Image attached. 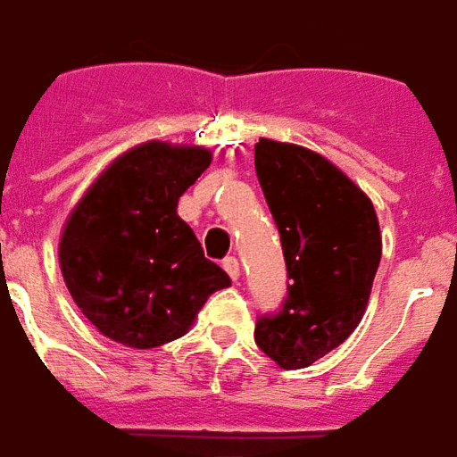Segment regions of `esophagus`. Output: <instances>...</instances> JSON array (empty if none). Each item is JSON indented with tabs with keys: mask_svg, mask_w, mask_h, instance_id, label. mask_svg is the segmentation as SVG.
<instances>
[{
	"mask_svg": "<svg viewBox=\"0 0 457 457\" xmlns=\"http://www.w3.org/2000/svg\"><path fill=\"white\" fill-rule=\"evenodd\" d=\"M221 265H224L226 274H228V277H231L233 281L241 277V265H238V260H236V257H226Z\"/></svg>",
	"mask_w": 457,
	"mask_h": 457,
	"instance_id": "34e87169",
	"label": "esophagus"
}]
</instances>
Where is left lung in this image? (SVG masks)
Returning a JSON list of instances; mask_svg holds the SVG:
<instances>
[{
    "label": "left lung",
    "instance_id": "1",
    "mask_svg": "<svg viewBox=\"0 0 457 457\" xmlns=\"http://www.w3.org/2000/svg\"><path fill=\"white\" fill-rule=\"evenodd\" d=\"M255 170L281 236L287 298L260 315L255 345L281 369H306L361 322L380 265L371 200L320 154L260 139Z\"/></svg>",
    "mask_w": 457,
    "mask_h": 457
}]
</instances>
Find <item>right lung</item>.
<instances>
[{
  "instance_id": "add662e5",
  "label": "right lung",
  "mask_w": 457,
  "mask_h": 457,
  "mask_svg": "<svg viewBox=\"0 0 457 457\" xmlns=\"http://www.w3.org/2000/svg\"><path fill=\"white\" fill-rule=\"evenodd\" d=\"M209 163L200 146L146 142L111 163L71 212L60 241L62 277L105 337L137 349L166 345L231 284L176 214Z\"/></svg>"
}]
</instances>
